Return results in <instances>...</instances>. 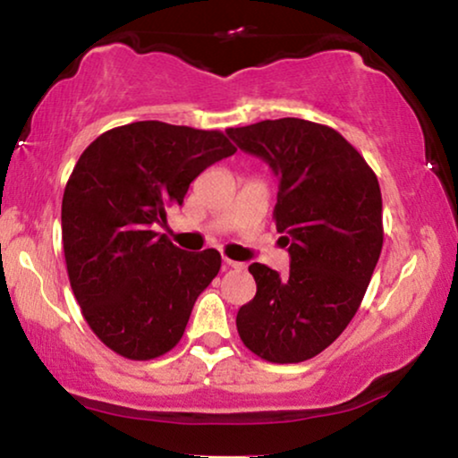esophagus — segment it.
Returning a JSON list of instances; mask_svg holds the SVG:
<instances>
[{
	"label": "esophagus",
	"mask_w": 458,
	"mask_h": 458,
	"mask_svg": "<svg viewBox=\"0 0 458 458\" xmlns=\"http://www.w3.org/2000/svg\"><path fill=\"white\" fill-rule=\"evenodd\" d=\"M224 266L225 267H245V264H241V261H234V259H228V258H224Z\"/></svg>",
	"instance_id": "34e87169"
}]
</instances>
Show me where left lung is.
<instances>
[{
	"mask_svg": "<svg viewBox=\"0 0 458 458\" xmlns=\"http://www.w3.org/2000/svg\"><path fill=\"white\" fill-rule=\"evenodd\" d=\"M225 131L278 175L274 222L291 255L284 278L264 264L249 266L258 293L239 310L236 328L261 360H310L350 325L379 261V182L328 125L284 117Z\"/></svg>",
	"mask_w": 458,
	"mask_h": 458,
	"instance_id": "8db88e82",
	"label": "left lung"
}]
</instances>
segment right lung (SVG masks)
Wrapping results in <instances>:
<instances>
[{
    "label": "right lung",
    "instance_id": "right-lung-1",
    "mask_svg": "<svg viewBox=\"0 0 458 458\" xmlns=\"http://www.w3.org/2000/svg\"><path fill=\"white\" fill-rule=\"evenodd\" d=\"M234 152L217 130L136 121L79 157L63 197L66 272L85 322L119 356L152 360L174 350L217 276L216 249L186 253L155 225L200 172Z\"/></svg>",
    "mask_w": 458,
    "mask_h": 458
}]
</instances>
